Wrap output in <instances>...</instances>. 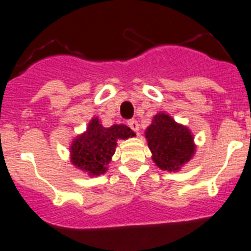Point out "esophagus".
Wrapping results in <instances>:
<instances>
[{
  "label": "esophagus",
  "mask_w": 251,
  "mask_h": 251,
  "mask_svg": "<svg viewBox=\"0 0 251 251\" xmlns=\"http://www.w3.org/2000/svg\"><path fill=\"white\" fill-rule=\"evenodd\" d=\"M128 126H130V127L132 128V130H134L135 132H137V131L140 130L139 123H137L136 120H130V121H128Z\"/></svg>",
  "instance_id": "obj_1"
}]
</instances>
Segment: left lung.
<instances>
[{
  "label": "left lung",
  "instance_id": "left-lung-1",
  "mask_svg": "<svg viewBox=\"0 0 251 251\" xmlns=\"http://www.w3.org/2000/svg\"><path fill=\"white\" fill-rule=\"evenodd\" d=\"M152 161L164 171H179L195 155L196 145L190 128L176 123L166 112L153 116L145 130Z\"/></svg>",
  "mask_w": 251,
  "mask_h": 251
}]
</instances>
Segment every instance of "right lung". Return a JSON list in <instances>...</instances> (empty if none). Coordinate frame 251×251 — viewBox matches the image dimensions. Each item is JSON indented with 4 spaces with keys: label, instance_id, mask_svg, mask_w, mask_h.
I'll return each mask as SVG.
<instances>
[{
    "label": "right lung",
    "instance_id": "obj_1",
    "mask_svg": "<svg viewBox=\"0 0 251 251\" xmlns=\"http://www.w3.org/2000/svg\"><path fill=\"white\" fill-rule=\"evenodd\" d=\"M135 132L123 124L105 127L99 117H92L86 131L74 137L70 145L71 164L89 176L102 175L114 156L117 140L134 137Z\"/></svg>",
    "mask_w": 251,
    "mask_h": 251
}]
</instances>
